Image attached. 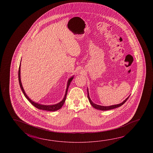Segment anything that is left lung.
<instances>
[{
  "mask_svg": "<svg viewBox=\"0 0 153 153\" xmlns=\"http://www.w3.org/2000/svg\"><path fill=\"white\" fill-rule=\"evenodd\" d=\"M87 90H88V101L90 102V104H91V105H92L93 107L94 108H95V109H98V110H101V111H108V110L113 109H114V108H117L121 106L122 105H123V104L126 102V101L128 100V98L130 97V96H129L128 97L126 98L122 103H121L120 104H115V105H110V106H102V105H100L95 104L92 101H91V98H90V96H89L88 88H87Z\"/></svg>",
  "mask_w": 153,
  "mask_h": 153,
  "instance_id": "8db88e82",
  "label": "left lung"
}]
</instances>
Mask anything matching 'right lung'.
<instances>
[{"instance_id": "obj_1", "label": "right lung", "mask_w": 153, "mask_h": 153, "mask_svg": "<svg viewBox=\"0 0 153 153\" xmlns=\"http://www.w3.org/2000/svg\"><path fill=\"white\" fill-rule=\"evenodd\" d=\"M74 75H73L71 78H69L68 80L67 81V88L65 90V96L63 98L62 101L59 102L58 103L55 104H53V105H44V104H39L37 102H34L32 101L30 98L27 95V94L25 92V91L23 89L22 85V82H21V63L20 64V67H19V84H20V88L22 90V91L23 92V94L25 95V96L26 97V98L30 102V103L32 104L33 105H34L35 107L40 109V110H44V111H57L59 109H61L62 108V105L64 104L65 102V98H66V96H67V92H68V89L69 86L70 85V84L72 81L73 79L74 78Z\"/></svg>"}]
</instances>
